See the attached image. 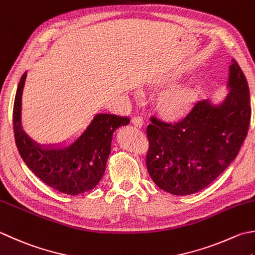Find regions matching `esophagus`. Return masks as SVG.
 <instances>
[{"label":"esophagus","mask_w":255,"mask_h":255,"mask_svg":"<svg viewBox=\"0 0 255 255\" xmlns=\"http://www.w3.org/2000/svg\"><path fill=\"white\" fill-rule=\"evenodd\" d=\"M131 123H132L133 126H136V127H141L142 125H143L142 118L139 117V116H133V117L131 118Z\"/></svg>","instance_id":"1"}]
</instances>
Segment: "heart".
I'll return each mask as SVG.
<instances>
[{
	"label": "heart",
	"instance_id": "1",
	"mask_svg": "<svg viewBox=\"0 0 255 255\" xmlns=\"http://www.w3.org/2000/svg\"><path fill=\"white\" fill-rule=\"evenodd\" d=\"M187 105V97L183 93L173 94L166 102V112L169 116L176 118L183 113Z\"/></svg>",
	"mask_w": 255,
	"mask_h": 255
}]
</instances>
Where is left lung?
I'll list each match as a JSON object with an SVG mask.
<instances>
[{
  "mask_svg": "<svg viewBox=\"0 0 255 255\" xmlns=\"http://www.w3.org/2000/svg\"><path fill=\"white\" fill-rule=\"evenodd\" d=\"M229 87L230 93L219 106L199 101L174 123L150 117L146 166L162 190L174 196L200 191L238 156L250 126L251 104L247 78L236 59Z\"/></svg>",
  "mask_w": 255,
  "mask_h": 255,
  "instance_id": "obj_1",
  "label": "left lung"
}]
</instances>
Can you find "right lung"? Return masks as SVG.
I'll use <instances>...</instances> for the list:
<instances>
[{"mask_svg": "<svg viewBox=\"0 0 255 255\" xmlns=\"http://www.w3.org/2000/svg\"><path fill=\"white\" fill-rule=\"evenodd\" d=\"M25 78L26 72L18 83L13 107L15 143L24 162L35 176L58 192L77 196L92 190L104 176L114 131L119 126L127 125L130 119L99 114L71 147L43 150L25 134L21 127Z\"/></svg>", "mask_w": 255, "mask_h": 255, "instance_id": "right-lung-1", "label": "right lung"}]
</instances>
